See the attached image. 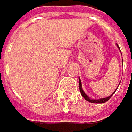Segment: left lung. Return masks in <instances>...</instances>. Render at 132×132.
I'll list each match as a JSON object with an SVG mask.
<instances>
[{
    "label": "left lung",
    "instance_id": "1",
    "mask_svg": "<svg viewBox=\"0 0 132 132\" xmlns=\"http://www.w3.org/2000/svg\"><path fill=\"white\" fill-rule=\"evenodd\" d=\"M117 46H118V48H119V49H120V47L118 46V44H117ZM120 83H119V85H120ZM79 89H80V91L81 95H82L83 97H84V99H85V100H86L87 101H89V102H90V103H106V101H108V100L111 98V97H112V95H114V93L115 92V91H114V92L112 93V95H110V96L107 97H106V98H100V99H98V100H93V99H91V98H89V96H87V95H86V93L83 92V89H82L81 80H80V78H79ZM117 89H118V88L116 89V90H117Z\"/></svg>",
    "mask_w": 132,
    "mask_h": 132
}]
</instances>
